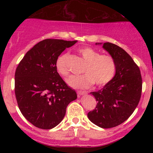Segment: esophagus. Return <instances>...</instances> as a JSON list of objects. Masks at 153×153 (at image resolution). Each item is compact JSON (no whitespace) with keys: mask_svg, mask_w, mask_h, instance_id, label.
Segmentation results:
<instances>
[{"mask_svg":"<svg viewBox=\"0 0 153 153\" xmlns=\"http://www.w3.org/2000/svg\"><path fill=\"white\" fill-rule=\"evenodd\" d=\"M77 94H78V96H82V95H85L87 94V92H86V91H78V92H77Z\"/></svg>","mask_w":153,"mask_h":153,"instance_id":"1","label":"esophagus"}]
</instances>
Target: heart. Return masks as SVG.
Segmentation results:
<instances>
[{"mask_svg":"<svg viewBox=\"0 0 153 153\" xmlns=\"http://www.w3.org/2000/svg\"><path fill=\"white\" fill-rule=\"evenodd\" d=\"M78 53L85 61L81 75H72L67 80L70 86L74 88H88L96 83L99 86L106 85L114 77L116 63L113 57L108 54H100L97 50L90 47H82ZM68 54H60L55 62L57 72L63 77L68 76Z\"/></svg>","mask_w":153,"mask_h":153,"instance_id":"1","label":"heart"}]
</instances>
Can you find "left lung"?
<instances>
[{"mask_svg": "<svg viewBox=\"0 0 153 153\" xmlns=\"http://www.w3.org/2000/svg\"><path fill=\"white\" fill-rule=\"evenodd\" d=\"M96 45H103L114 59L116 73L102 89L91 93L98 103L88 117L98 127L107 129L125 122L134 112L141 97L143 80L140 68L126 51L109 42Z\"/></svg>", "mask_w": 153, "mask_h": 153, "instance_id": "obj_1", "label": "left lung"}]
</instances>
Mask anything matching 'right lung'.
<instances>
[{
    "mask_svg": "<svg viewBox=\"0 0 153 153\" xmlns=\"http://www.w3.org/2000/svg\"><path fill=\"white\" fill-rule=\"evenodd\" d=\"M47 39L26 52L15 73L19 109L35 127L50 129L62 122L68 105L77 99L57 72L55 62L66 48L77 42Z\"/></svg>",
    "mask_w": 153,
    "mask_h": 153,
    "instance_id": "right-lung-1",
    "label": "right lung"
}]
</instances>
